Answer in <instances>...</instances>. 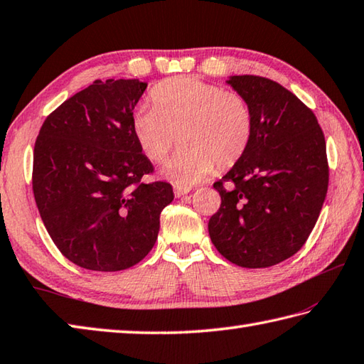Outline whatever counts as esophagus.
<instances>
[{
	"label": "esophagus",
	"instance_id": "34e87169",
	"mask_svg": "<svg viewBox=\"0 0 364 364\" xmlns=\"http://www.w3.org/2000/svg\"><path fill=\"white\" fill-rule=\"evenodd\" d=\"M191 189L189 188H181V186H175V197H183L189 194Z\"/></svg>",
	"mask_w": 364,
	"mask_h": 364
}]
</instances>
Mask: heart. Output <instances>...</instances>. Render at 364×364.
<instances>
[{"instance_id":"b5f03b06","label":"heart","mask_w":364,"mask_h":364,"mask_svg":"<svg viewBox=\"0 0 364 364\" xmlns=\"http://www.w3.org/2000/svg\"><path fill=\"white\" fill-rule=\"evenodd\" d=\"M153 109L131 118L132 135L151 162H162L180 134L181 149L161 168L175 186L191 188L208 178L215 164L232 167L251 144L254 118L246 99L197 77L164 80L149 92Z\"/></svg>"}]
</instances>
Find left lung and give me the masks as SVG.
Listing matches in <instances>:
<instances>
[{
  "label": "left lung",
  "instance_id": "8db88e82",
  "mask_svg": "<svg viewBox=\"0 0 364 364\" xmlns=\"http://www.w3.org/2000/svg\"><path fill=\"white\" fill-rule=\"evenodd\" d=\"M227 85L251 107L254 131L246 153L215 183L220 206L210 238L235 265L273 267L300 251L317 223L328 189L325 137L312 110L279 83L232 75Z\"/></svg>",
  "mask_w": 364,
  "mask_h": 364
}]
</instances>
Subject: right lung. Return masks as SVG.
Masks as SVG:
<instances>
[{
	"label": "right lung",
	"instance_id": "right-lung-1",
	"mask_svg": "<svg viewBox=\"0 0 364 364\" xmlns=\"http://www.w3.org/2000/svg\"><path fill=\"white\" fill-rule=\"evenodd\" d=\"M146 85L96 80L50 113L36 140L33 192L42 223L64 257L91 272L144 259L173 200L168 183H140L153 166L131 118Z\"/></svg>",
	"mask_w": 364,
	"mask_h": 364
}]
</instances>
